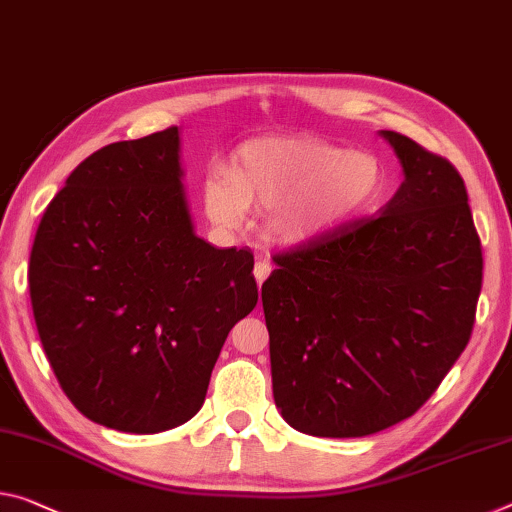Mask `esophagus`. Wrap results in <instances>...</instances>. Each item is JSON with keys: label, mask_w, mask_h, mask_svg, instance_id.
Here are the masks:
<instances>
[{"label": "esophagus", "mask_w": 512, "mask_h": 512, "mask_svg": "<svg viewBox=\"0 0 512 512\" xmlns=\"http://www.w3.org/2000/svg\"><path fill=\"white\" fill-rule=\"evenodd\" d=\"M270 272H272V263L270 261H265V258H261V261H256L254 277H256L258 283H263L267 277H270Z\"/></svg>", "instance_id": "1"}]
</instances>
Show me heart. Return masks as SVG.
Segmentation results:
<instances>
[{
	"label": "heart",
	"instance_id": "b5f03b06",
	"mask_svg": "<svg viewBox=\"0 0 512 512\" xmlns=\"http://www.w3.org/2000/svg\"><path fill=\"white\" fill-rule=\"evenodd\" d=\"M384 185L377 157L311 135H267L242 144L231 169L203 187V208L217 229H245L249 208L265 210L263 231L277 245L318 240L375 203Z\"/></svg>",
	"mask_w": 512,
	"mask_h": 512
}]
</instances>
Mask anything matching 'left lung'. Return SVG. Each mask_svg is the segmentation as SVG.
<instances>
[{
	"mask_svg": "<svg viewBox=\"0 0 512 512\" xmlns=\"http://www.w3.org/2000/svg\"><path fill=\"white\" fill-rule=\"evenodd\" d=\"M405 180L373 217L274 256L261 288L274 403L313 437H366L412 416L467 348L483 249L465 180L382 130Z\"/></svg>",
	"mask_w": 512,
	"mask_h": 512,
	"instance_id": "left-lung-1",
	"label": "left lung"
}]
</instances>
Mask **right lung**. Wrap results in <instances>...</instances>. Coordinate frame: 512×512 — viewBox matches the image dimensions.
Segmentation results:
<instances>
[{
    "mask_svg": "<svg viewBox=\"0 0 512 512\" xmlns=\"http://www.w3.org/2000/svg\"><path fill=\"white\" fill-rule=\"evenodd\" d=\"M178 128L116 141L68 176L38 224L29 295L77 410L153 435L201 410L235 322L258 302L254 254L194 233Z\"/></svg>",
    "mask_w": 512,
    "mask_h": 512,
    "instance_id": "obj_1",
    "label": "right lung"
}]
</instances>
